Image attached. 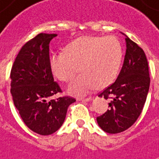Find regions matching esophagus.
I'll return each instance as SVG.
<instances>
[{
	"mask_svg": "<svg viewBox=\"0 0 159 159\" xmlns=\"http://www.w3.org/2000/svg\"><path fill=\"white\" fill-rule=\"evenodd\" d=\"M93 98H91V97H89V98H80L79 100H81V101H84V102H89V101H91Z\"/></svg>",
	"mask_w": 159,
	"mask_h": 159,
	"instance_id": "34e87169",
	"label": "esophagus"
}]
</instances>
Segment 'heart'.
Segmentation results:
<instances>
[{"label": "heart", "mask_w": 159, "mask_h": 159, "mask_svg": "<svg viewBox=\"0 0 159 159\" xmlns=\"http://www.w3.org/2000/svg\"><path fill=\"white\" fill-rule=\"evenodd\" d=\"M123 58V49L115 36H83L70 42L65 52L52 54L50 67L61 81L71 80L80 71L82 73L68 86L69 93L84 96L95 87L110 86L118 76Z\"/></svg>", "instance_id": "heart-1"}]
</instances>
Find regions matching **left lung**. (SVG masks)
<instances>
[{
  "label": "left lung",
  "instance_id": "8db88e82",
  "mask_svg": "<svg viewBox=\"0 0 159 159\" xmlns=\"http://www.w3.org/2000/svg\"><path fill=\"white\" fill-rule=\"evenodd\" d=\"M125 36L126 51L116 81L99 94L111 98L110 109L97 118L107 133H119L131 127L141 114L150 87L147 59L143 49Z\"/></svg>",
  "mask_w": 159,
  "mask_h": 159
}]
</instances>
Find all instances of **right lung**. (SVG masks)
Segmentation results:
<instances>
[{"instance_id":"add662e5","label":"right lung","mask_w":159,"mask_h":159,"mask_svg":"<svg viewBox=\"0 0 159 159\" xmlns=\"http://www.w3.org/2000/svg\"><path fill=\"white\" fill-rule=\"evenodd\" d=\"M56 34H39L20 50L11 69V94L15 107L27 127L40 135H50L64 123L70 97L52 99L61 93L53 80L49 43Z\"/></svg>"}]
</instances>
